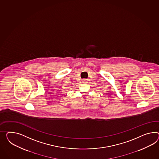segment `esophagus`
Here are the masks:
<instances>
[{
  "label": "esophagus",
  "instance_id": "34e87169",
  "mask_svg": "<svg viewBox=\"0 0 159 159\" xmlns=\"http://www.w3.org/2000/svg\"><path fill=\"white\" fill-rule=\"evenodd\" d=\"M87 81H88V80H87L86 79H84V80H83V82H84V83H86Z\"/></svg>",
  "mask_w": 159,
  "mask_h": 159
}]
</instances>
